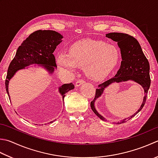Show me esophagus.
I'll return each instance as SVG.
<instances>
[{"instance_id":"34e87169","label":"esophagus","mask_w":158,"mask_h":158,"mask_svg":"<svg viewBox=\"0 0 158 158\" xmlns=\"http://www.w3.org/2000/svg\"><path fill=\"white\" fill-rule=\"evenodd\" d=\"M84 83H85V81L82 79L81 80H78V81H77L75 83V87H79L80 85H81Z\"/></svg>"}]
</instances>
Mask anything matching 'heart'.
<instances>
[{
    "mask_svg": "<svg viewBox=\"0 0 158 158\" xmlns=\"http://www.w3.org/2000/svg\"><path fill=\"white\" fill-rule=\"evenodd\" d=\"M120 51L114 44L101 40L85 39L70 46L69 54L59 52L58 65L70 71L83 67L85 75L93 81H101L112 72L120 60Z\"/></svg>",
    "mask_w": 158,
    "mask_h": 158,
    "instance_id": "b5f03b06",
    "label": "heart"
}]
</instances>
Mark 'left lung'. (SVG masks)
<instances>
[{
	"label": "left lung",
	"mask_w": 158,
	"mask_h": 158,
	"mask_svg": "<svg viewBox=\"0 0 158 158\" xmlns=\"http://www.w3.org/2000/svg\"><path fill=\"white\" fill-rule=\"evenodd\" d=\"M107 38L116 42L120 50L122 61L119 70L116 75L112 78L98 85V88L96 89V94L94 100L91 102L90 106L92 111L101 120L106 121V118L98 113L96 109L95 102L97 98L103 94L105 89L114 83L125 82L132 81L141 85L143 88L144 96L143 103L136 112L132 116L115 123L121 124L132 118L143 109L146 102L148 90H149L151 79L149 75V63L143 53L142 48L134 37L123 33H110L106 35Z\"/></svg>",
	"instance_id": "8db88e82"
}]
</instances>
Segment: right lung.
Masks as SVG:
<instances>
[{
    "mask_svg": "<svg viewBox=\"0 0 158 158\" xmlns=\"http://www.w3.org/2000/svg\"><path fill=\"white\" fill-rule=\"evenodd\" d=\"M63 38L62 35L55 31L38 30L31 34L23 41L18 47L15 57L8 68L5 88L9 100V83L19 70L24 69L32 65H38L47 70L49 75L54 73L55 69H57V65L52 53L57 46L62 42ZM74 88L75 86L72 83L59 87V92L62 97L63 101L65 94ZM55 120L49 123H52Z\"/></svg>",
    "mask_w": 158,
    "mask_h": 158,
    "instance_id": "1",
    "label": "right lung"
}]
</instances>
